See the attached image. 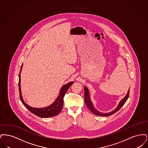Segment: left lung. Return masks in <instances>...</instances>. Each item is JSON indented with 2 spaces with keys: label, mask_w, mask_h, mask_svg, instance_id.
<instances>
[{
  "label": "left lung",
  "mask_w": 148,
  "mask_h": 148,
  "mask_svg": "<svg viewBox=\"0 0 148 148\" xmlns=\"http://www.w3.org/2000/svg\"><path fill=\"white\" fill-rule=\"evenodd\" d=\"M129 91H130V88L129 90H128V92L127 93L126 96L120 102L118 106H117V108H115V109L114 110H113L112 112H111L110 113H100L98 111H97V109H95L94 108V107L92 104V101L90 100V97H89V90L88 89V88L84 86V100L86 106H87V107L90 109V110L92 112V113H94L95 115H100V116H110L111 115H112L113 114L116 113V112H118L120 109L124 105V104L125 103V102L127 101V99L129 98Z\"/></svg>",
  "instance_id": "obj_1"
}]
</instances>
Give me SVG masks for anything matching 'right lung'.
Masks as SVG:
<instances>
[{
    "label": "right lung",
    "mask_w": 148,
    "mask_h": 148,
    "mask_svg": "<svg viewBox=\"0 0 148 148\" xmlns=\"http://www.w3.org/2000/svg\"><path fill=\"white\" fill-rule=\"evenodd\" d=\"M23 65V64H22L21 65V69L19 74V97L23 105L25 106L30 112L34 114L35 115L41 118H49V117H52V116L57 115L61 112L63 108L64 97L65 96V94L69 89V87L74 83V82H71L68 83L67 84L64 85L60 90V94L58 97L51 105L44 108H35L31 107L28 105H27L24 102L21 96V72L22 69Z\"/></svg>",
    "instance_id": "obj_1"
}]
</instances>
